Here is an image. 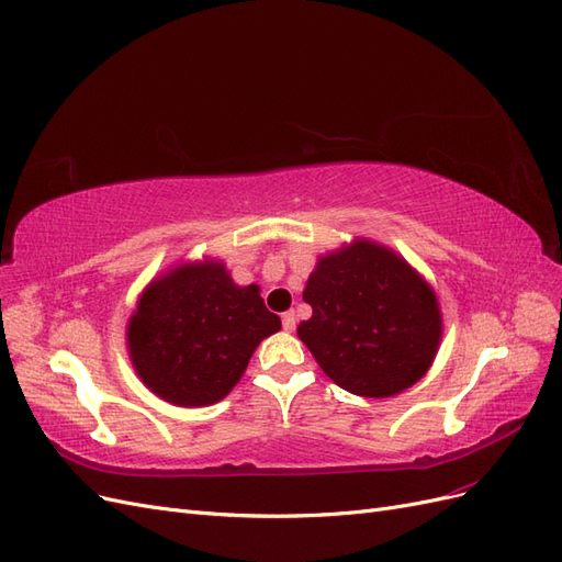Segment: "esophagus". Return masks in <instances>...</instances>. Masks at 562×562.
<instances>
[{
    "label": "esophagus",
    "mask_w": 562,
    "mask_h": 562,
    "mask_svg": "<svg viewBox=\"0 0 562 562\" xmlns=\"http://www.w3.org/2000/svg\"><path fill=\"white\" fill-rule=\"evenodd\" d=\"M281 326L285 333H293L295 330V312H285L281 316Z\"/></svg>",
    "instance_id": "esophagus-1"
}]
</instances>
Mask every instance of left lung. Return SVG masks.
<instances>
[{"label": "left lung", "instance_id": "8db88e82", "mask_svg": "<svg viewBox=\"0 0 562 562\" xmlns=\"http://www.w3.org/2000/svg\"><path fill=\"white\" fill-rule=\"evenodd\" d=\"M302 300L312 318L297 335L323 372L349 394L386 398L429 370L440 310L427 281L396 252L356 241L321 258Z\"/></svg>", "mask_w": 562, "mask_h": 562}]
</instances>
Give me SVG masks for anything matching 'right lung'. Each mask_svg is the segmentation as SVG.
I'll return each instance as SVG.
<instances>
[{
  "mask_svg": "<svg viewBox=\"0 0 562 562\" xmlns=\"http://www.w3.org/2000/svg\"><path fill=\"white\" fill-rule=\"evenodd\" d=\"M281 318L258 285L239 288L220 262L182 265L151 283L128 321L131 361L147 389L173 405L225 398Z\"/></svg>",
  "mask_w": 562,
  "mask_h": 562,
  "instance_id": "add662e5",
  "label": "right lung"
}]
</instances>
